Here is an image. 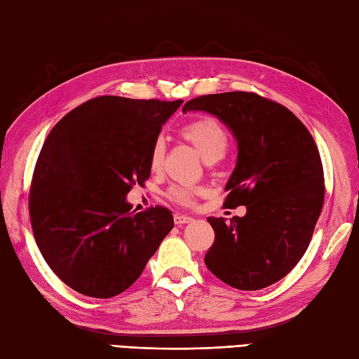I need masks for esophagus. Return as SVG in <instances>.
<instances>
[{
	"label": "esophagus",
	"instance_id": "1",
	"mask_svg": "<svg viewBox=\"0 0 359 359\" xmlns=\"http://www.w3.org/2000/svg\"><path fill=\"white\" fill-rule=\"evenodd\" d=\"M174 222L177 224V225H185V224L193 222V217L185 216V215H175L174 216Z\"/></svg>",
	"mask_w": 359,
	"mask_h": 359
}]
</instances>
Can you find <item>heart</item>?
Listing matches in <instances>:
<instances>
[{
    "mask_svg": "<svg viewBox=\"0 0 359 359\" xmlns=\"http://www.w3.org/2000/svg\"><path fill=\"white\" fill-rule=\"evenodd\" d=\"M182 135L193 144L201 157L207 163L217 162L225 156L230 144V134L222 121L215 117H201L182 128ZM166 144L163 137H157L149 152V165L152 170H158L163 162ZM201 189L191 185H174L170 189V197L180 205H193Z\"/></svg>",
    "mask_w": 359,
    "mask_h": 359,
    "instance_id": "obj_1",
    "label": "heart"
}]
</instances>
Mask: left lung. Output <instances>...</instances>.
<instances>
[{
	"label": "left lung",
	"mask_w": 359,
	"mask_h": 359,
	"mask_svg": "<svg viewBox=\"0 0 359 359\" xmlns=\"http://www.w3.org/2000/svg\"><path fill=\"white\" fill-rule=\"evenodd\" d=\"M187 111L217 117L238 142L224 207L247 215L208 217V270L238 290H261L292 271L309 248L324 203V171L309 129L285 106L253 93L193 98Z\"/></svg>",
	"instance_id": "8db88e82"
}]
</instances>
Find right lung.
I'll return each mask as SVG.
<instances>
[{
	"label": "right lung",
	"mask_w": 359,
	"mask_h": 359,
	"mask_svg": "<svg viewBox=\"0 0 359 359\" xmlns=\"http://www.w3.org/2000/svg\"><path fill=\"white\" fill-rule=\"evenodd\" d=\"M184 103L103 95L52 128L29 196L32 230L50 270L90 297L123 293L172 230L171 211H131L126 194L149 179V152Z\"/></svg>",
	"instance_id": "1"
}]
</instances>
